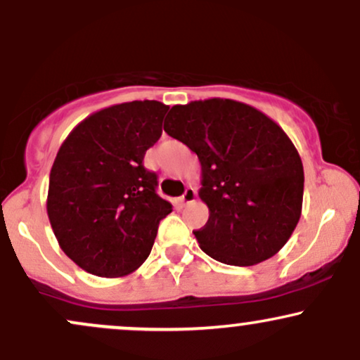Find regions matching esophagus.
<instances>
[{"label":"esophagus","mask_w":360,"mask_h":360,"mask_svg":"<svg viewBox=\"0 0 360 360\" xmlns=\"http://www.w3.org/2000/svg\"><path fill=\"white\" fill-rule=\"evenodd\" d=\"M194 198H196V191H194L193 188H186L184 194H183V196H181V203H183V205L193 203Z\"/></svg>","instance_id":"1"}]
</instances>
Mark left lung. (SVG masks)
Wrapping results in <instances>:
<instances>
[{
	"label": "left lung",
	"instance_id": "8db88e82",
	"mask_svg": "<svg viewBox=\"0 0 360 360\" xmlns=\"http://www.w3.org/2000/svg\"><path fill=\"white\" fill-rule=\"evenodd\" d=\"M164 130L196 152L210 218L194 237L210 257L254 266L283 249L303 205L301 157L278 123L245 103L172 106Z\"/></svg>",
	"mask_w": 360,
	"mask_h": 360
}]
</instances>
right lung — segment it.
<instances>
[{
    "mask_svg": "<svg viewBox=\"0 0 360 360\" xmlns=\"http://www.w3.org/2000/svg\"><path fill=\"white\" fill-rule=\"evenodd\" d=\"M169 106L130 101L96 111L64 140L51 171L47 214L60 249L81 269L120 278L150 254L172 205L157 194L143 157Z\"/></svg>",
    "mask_w": 360,
    "mask_h": 360,
    "instance_id": "right-lung-1",
    "label": "right lung"
}]
</instances>
